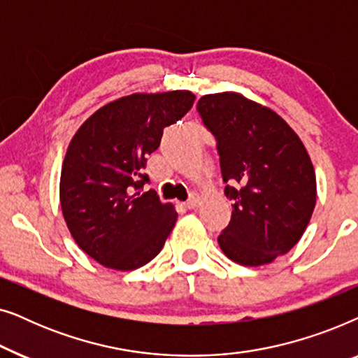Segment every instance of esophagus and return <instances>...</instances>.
Wrapping results in <instances>:
<instances>
[{
    "instance_id": "esophagus-1",
    "label": "esophagus",
    "mask_w": 358,
    "mask_h": 358,
    "mask_svg": "<svg viewBox=\"0 0 358 358\" xmlns=\"http://www.w3.org/2000/svg\"><path fill=\"white\" fill-rule=\"evenodd\" d=\"M199 203H200V195L199 194H192V195H190V199L187 200V202H185V207H187V208H195V207H199Z\"/></svg>"
}]
</instances>
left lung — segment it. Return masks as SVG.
<instances>
[{"instance_id":"1","label":"left lung","mask_w":358,"mask_h":358,"mask_svg":"<svg viewBox=\"0 0 358 358\" xmlns=\"http://www.w3.org/2000/svg\"><path fill=\"white\" fill-rule=\"evenodd\" d=\"M217 138L231 222L218 236L224 256L248 267L271 264L305 233L316 205V174L295 130L268 107L239 92L197 102Z\"/></svg>"}]
</instances>
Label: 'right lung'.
<instances>
[{
    "label": "right lung",
    "instance_id": "add662e5",
    "mask_svg": "<svg viewBox=\"0 0 358 358\" xmlns=\"http://www.w3.org/2000/svg\"><path fill=\"white\" fill-rule=\"evenodd\" d=\"M190 91L135 92L97 109L68 145L60 178L63 218L87 256L107 268L135 271L158 256L178 212L155 190L141 192L146 156L164 127L187 114Z\"/></svg>",
    "mask_w": 358,
    "mask_h": 358
}]
</instances>
